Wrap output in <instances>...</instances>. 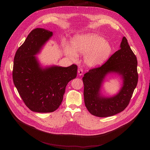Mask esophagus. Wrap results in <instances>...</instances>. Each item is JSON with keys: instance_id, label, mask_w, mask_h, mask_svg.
Returning a JSON list of instances; mask_svg holds the SVG:
<instances>
[{"instance_id": "34e87169", "label": "esophagus", "mask_w": 150, "mask_h": 150, "mask_svg": "<svg viewBox=\"0 0 150 150\" xmlns=\"http://www.w3.org/2000/svg\"><path fill=\"white\" fill-rule=\"evenodd\" d=\"M78 75H79V76L82 75L83 74V71H82V69L81 68H79L78 70Z\"/></svg>"}]
</instances>
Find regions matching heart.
Returning a JSON list of instances; mask_svg holds the SVG:
<instances>
[{
    "instance_id": "b5f03b06",
    "label": "heart",
    "mask_w": 150,
    "mask_h": 150,
    "mask_svg": "<svg viewBox=\"0 0 150 150\" xmlns=\"http://www.w3.org/2000/svg\"><path fill=\"white\" fill-rule=\"evenodd\" d=\"M111 46L108 41L98 34L93 33L78 35L74 37L71 46L65 44L63 51L70 59L76 61L78 55L84 56L85 65L97 67L108 59L111 53Z\"/></svg>"
}]
</instances>
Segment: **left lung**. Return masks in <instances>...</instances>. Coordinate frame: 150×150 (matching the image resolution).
Segmentation results:
<instances>
[{"mask_svg":"<svg viewBox=\"0 0 150 150\" xmlns=\"http://www.w3.org/2000/svg\"><path fill=\"white\" fill-rule=\"evenodd\" d=\"M137 57L123 37L120 49L101 67L90 69L82 78L85 106L93 115L104 117L116 115L129 104L138 80ZM119 75L122 87L115 96L105 97L100 93L105 77L109 74Z\"/></svg>","mask_w":150,"mask_h":150,"instance_id":"8db88e82","label":"left lung"}]
</instances>
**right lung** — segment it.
I'll list each match as a JSON object with an SVG mask.
<instances>
[{
	"label": "right lung",
	"instance_id": "1",
	"mask_svg": "<svg viewBox=\"0 0 150 150\" xmlns=\"http://www.w3.org/2000/svg\"><path fill=\"white\" fill-rule=\"evenodd\" d=\"M53 36V32L35 28L17 50L12 77L25 105L33 112L50 113L59 108L68 82L75 78L77 66L42 67L37 54Z\"/></svg>",
	"mask_w": 150,
	"mask_h": 150
}]
</instances>
